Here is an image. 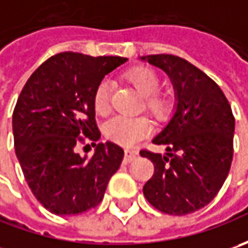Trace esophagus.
I'll return each mask as SVG.
<instances>
[{"instance_id": "34e87169", "label": "esophagus", "mask_w": 248, "mask_h": 248, "mask_svg": "<svg viewBox=\"0 0 248 248\" xmlns=\"http://www.w3.org/2000/svg\"><path fill=\"white\" fill-rule=\"evenodd\" d=\"M138 156V153L135 152V150H125V153H124V163H131L132 160H135Z\"/></svg>"}]
</instances>
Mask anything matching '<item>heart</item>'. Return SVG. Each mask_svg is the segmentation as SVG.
<instances>
[{
    "instance_id": "heart-1",
    "label": "heart",
    "mask_w": 248,
    "mask_h": 248,
    "mask_svg": "<svg viewBox=\"0 0 248 248\" xmlns=\"http://www.w3.org/2000/svg\"><path fill=\"white\" fill-rule=\"evenodd\" d=\"M125 80L146 98L148 109L161 116L167 110V100L156 95L160 88V78L149 67H135L125 74ZM93 108L99 116H106L111 109V85L108 81L99 82L93 93ZM152 131V124L145 117H125L114 116L105 124L103 132L111 140L120 145H134L139 139L148 137Z\"/></svg>"
}]
</instances>
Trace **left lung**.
Segmentation results:
<instances>
[{"instance_id": "8db88e82", "label": "left lung", "mask_w": 248, "mask_h": 248, "mask_svg": "<svg viewBox=\"0 0 248 248\" xmlns=\"http://www.w3.org/2000/svg\"><path fill=\"white\" fill-rule=\"evenodd\" d=\"M140 61L170 77L175 106L153 138L164 155L142 150L155 164L143 195L155 208L186 215L207 205L224 185L233 157L234 117L221 88L192 63L174 55H148Z\"/></svg>"}]
</instances>
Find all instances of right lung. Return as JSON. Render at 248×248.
<instances>
[{
    "mask_svg": "<svg viewBox=\"0 0 248 248\" xmlns=\"http://www.w3.org/2000/svg\"><path fill=\"white\" fill-rule=\"evenodd\" d=\"M127 58L58 53L30 76L12 116L15 152L26 182L52 214L74 215L95 208L124 150L98 142L93 93L106 74ZM97 146L92 158L75 150L80 136Z\"/></svg>",
    "mask_w": 248,
    "mask_h": 248,
    "instance_id": "obj_1",
    "label": "right lung"
}]
</instances>
